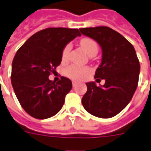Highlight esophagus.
Listing matches in <instances>:
<instances>
[{"label": "esophagus", "mask_w": 151, "mask_h": 151, "mask_svg": "<svg viewBox=\"0 0 151 151\" xmlns=\"http://www.w3.org/2000/svg\"><path fill=\"white\" fill-rule=\"evenodd\" d=\"M76 86H77V83H76V82H73V86L75 87Z\"/></svg>", "instance_id": "34e87169"}]
</instances>
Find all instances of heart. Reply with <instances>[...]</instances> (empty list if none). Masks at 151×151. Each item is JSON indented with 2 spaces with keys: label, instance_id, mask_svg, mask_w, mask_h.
I'll return each instance as SVG.
<instances>
[{
  "label": "heart",
  "instance_id": "b5f03b06",
  "mask_svg": "<svg viewBox=\"0 0 151 151\" xmlns=\"http://www.w3.org/2000/svg\"><path fill=\"white\" fill-rule=\"evenodd\" d=\"M79 44H80L81 47L84 50V51L86 52V55H89L90 57H93L97 54L99 47H98L97 43L92 39L87 38V37L81 39L79 42ZM70 50H71V46L68 44L65 46V49L63 50V53H62L63 60H66L68 58ZM88 73H89L88 68H81L75 67V66H72V67L68 68L67 75L70 77L71 78L80 80V79L84 78L88 74Z\"/></svg>",
  "mask_w": 151,
  "mask_h": 151
}]
</instances>
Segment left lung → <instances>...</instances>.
<instances>
[{
  "label": "left lung",
  "instance_id": "1",
  "mask_svg": "<svg viewBox=\"0 0 151 151\" xmlns=\"http://www.w3.org/2000/svg\"><path fill=\"white\" fill-rule=\"evenodd\" d=\"M79 31L101 46V63L95 78L105 81L103 86H97L95 82L86 83L83 107L98 118H112L128 105L137 87L140 63L136 50L124 37L108 27L80 28Z\"/></svg>",
  "mask_w": 151,
  "mask_h": 151
}]
</instances>
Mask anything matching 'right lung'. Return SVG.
Listing matches in <instances>:
<instances>
[{"label": "right lung", "mask_w": 151, "mask_h": 151, "mask_svg": "<svg viewBox=\"0 0 151 151\" xmlns=\"http://www.w3.org/2000/svg\"><path fill=\"white\" fill-rule=\"evenodd\" d=\"M80 36L76 28H46L30 37L15 54L11 83L21 106L32 117L48 119L63 107L72 82L61 77L55 83L48 77L60 65L66 45Z\"/></svg>", "instance_id": "right-lung-1"}]
</instances>
